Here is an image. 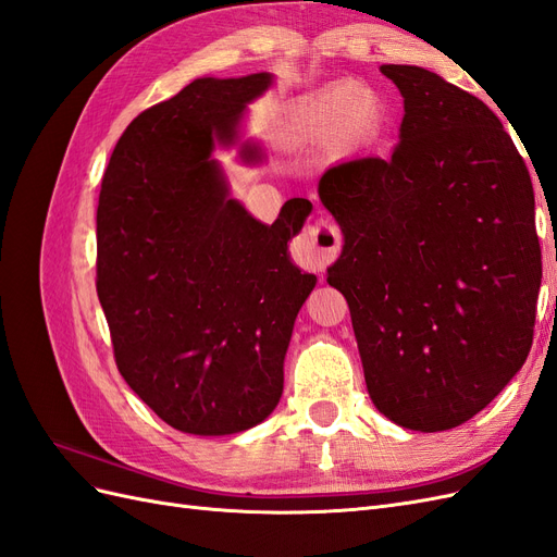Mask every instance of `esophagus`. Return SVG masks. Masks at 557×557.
Wrapping results in <instances>:
<instances>
[{"label":"esophagus","instance_id":"esophagus-1","mask_svg":"<svg viewBox=\"0 0 557 557\" xmlns=\"http://www.w3.org/2000/svg\"><path fill=\"white\" fill-rule=\"evenodd\" d=\"M297 258L305 262L309 269L323 272L327 264H332L342 250V232L327 218H318L313 225H309L297 237L295 244Z\"/></svg>","mask_w":557,"mask_h":557}]
</instances>
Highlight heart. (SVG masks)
I'll list each match as a JSON object with an SVG mask.
<instances>
[{"label": "heart", "instance_id": "1", "mask_svg": "<svg viewBox=\"0 0 557 557\" xmlns=\"http://www.w3.org/2000/svg\"><path fill=\"white\" fill-rule=\"evenodd\" d=\"M385 121L383 99L358 83H336L305 99L290 113V137L301 144L330 141L334 134L348 139L369 137Z\"/></svg>", "mask_w": 557, "mask_h": 557}]
</instances>
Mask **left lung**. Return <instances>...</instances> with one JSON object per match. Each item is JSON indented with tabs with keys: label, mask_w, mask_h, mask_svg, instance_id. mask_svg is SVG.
Instances as JSON below:
<instances>
[{
	"label": "left lung",
	"mask_w": 557,
	"mask_h": 557,
	"mask_svg": "<svg viewBox=\"0 0 557 557\" xmlns=\"http://www.w3.org/2000/svg\"><path fill=\"white\" fill-rule=\"evenodd\" d=\"M404 97L393 156L342 162L318 195L344 234L327 283L350 309L364 381L393 423L442 432L525 364L542 285L525 160L479 97L383 64Z\"/></svg>",
	"instance_id": "8db88e82"
}]
</instances>
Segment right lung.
<instances>
[{
  "label": "right lung",
  "mask_w": 557,
  "mask_h": 557,
  "mask_svg": "<svg viewBox=\"0 0 557 557\" xmlns=\"http://www.w3.org/2000/svg\"><path fill=\"white\" fill-rule=\"evenodd\" d=\"M274 76L195 78L139 113L115 144L97 207V295L117 372L174 430L244 432L276 409L295 318L315 285L288 242L311 213L276 223L230 197L215 146L239 141L246 107ZM262 162L256 141L239 146Z\"/></svg>",
  "instance_id": "1"
}]
</instances>
